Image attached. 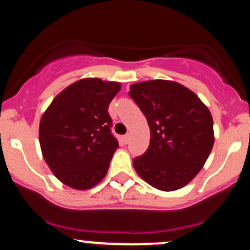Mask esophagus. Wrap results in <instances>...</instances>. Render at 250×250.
<instances>
[{
	"instance_id": "34e87169",
	"label": "esophagus",
	"mask_w": 250,
	"mask_h": 250,
	"mask_svg": "<svg viewBox=\"0 0 250 250\" xmlns=\"http://www.w3.org/2000/svg\"><path fill=\"white\" fill-rule=\"evenodd\" d=\"M129 141H130V135H129V134L125 135V136H123V142H125V145H127Z\"/></svg>"
}]
</instances>
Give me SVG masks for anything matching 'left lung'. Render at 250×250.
Here are the masks:
<instances>
[{"mask_svg":"<svg viewBox=\"0 0 250 250\" xmlns=\"http://www.w3.org/2000/svg\"><path fill=\"white\" fill-rule=\"evenodd\" d=\"M150 129L149 147L133 160L140 177L151 187L174 191L200 173L213 149V116L200 97L179 82L153 80L130 85Z\"/></svg>","mask_w":250,"mask_h":250,"instance_id":"left-lung-1","label":"left lung"}]
</instances>
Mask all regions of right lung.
I'll use <instances>...</instances> for the list:
<instances>
[{
	"instance_id": "obj_1",
	"label": "right lung",
	"mask_w": 250,
	"mask_h": 250,
	"mask_svg": "<svg viewBox=\"0 0 250 250\" xmlns=\"http://www.w3.org/2000/svg\"><path fill=\"white\" fill-rule=\"evenodd\" d=\"M121 83L85 77L55 96L40 121L42 156L63 185L87 190L104 179L119 142L108 107Z\"/></svg>"
}]
</instances>
